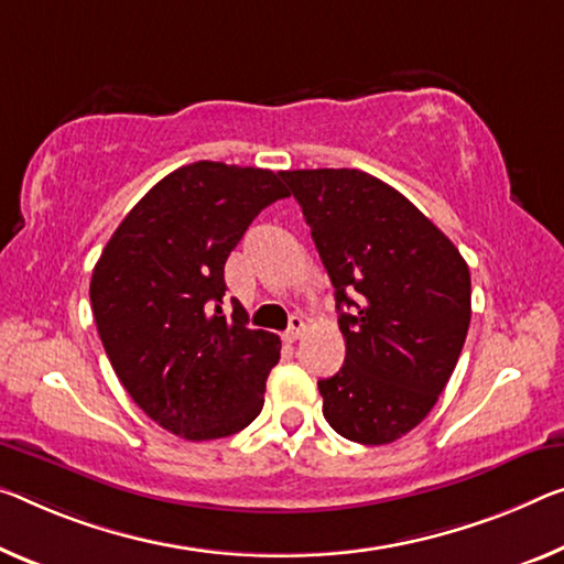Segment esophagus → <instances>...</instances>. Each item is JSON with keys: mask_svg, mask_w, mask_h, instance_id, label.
Segmentation results:
<instances>
[{"mask_svg": "<svg viewBox=\"0 0 564 564\" xmlns=\"http://www.w3.org/2000/svg\"><path fill=\"white\" fill-rule=\"evenodd\" d=\"M302 333H305V319L294 315V317H292V323H290V327H288V333H284V340H290V343L300 340Z\"/></svg>", "mask_w": 564, "mask_h": 564, "instance_id": "34e87169", "label": "esophagus"}]
</instances>
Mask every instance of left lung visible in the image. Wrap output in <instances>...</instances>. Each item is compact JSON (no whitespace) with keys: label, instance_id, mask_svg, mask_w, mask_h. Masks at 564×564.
I'll return each mask as SVG.
<instances>
[{"label":"left lung","instance_id":"8db88e82","mask_svg":"<svg viewBox=\"0 0 564 564\" xmlns=\"http://www.w3.org/2000/svg\"><path fill=\"white\" fill-rule=\"evenodd\" d=\"M280 176L340 312L345 362L317 380L325 419L348 441L391 444L426 419L456 368L471 319L469 267L436 224L366 171Z\"/></svg>","mask_w":564,"mask_h":564}]
</instances>
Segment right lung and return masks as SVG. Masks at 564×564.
Returning a JSON list of instances; mask_svg holds the SVG:
<instances>
[{"instance_id":"obj_1","label":"right lung","mask_w":564,"mask_h":564,"mask_svg":"<svg viewBox=\"0 0 564 564\" xmlns=\"http://www.w3.org/2000/svg\"><path fill=\"white\" fill-rule=\"evenodd\" d=\"M290 196L280 173L196 161L161 178L102 249L90 305L110 366L159 426L188 441L231 436L264 405L280 337L252 330L224 264L264 206Z\"/></svg>"}]
</instances>
